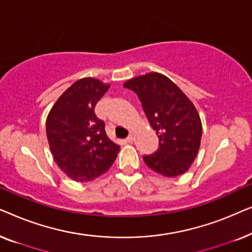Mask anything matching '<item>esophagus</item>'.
Listing matches in <instances>:
<instances>
[{
    "label": "esophagus",
    "mask_w": 252,
    "mask_h": 252,
    "mask_svg": "<svg viewBox=\"0 0 252 252\" xmlns=\"http://www.w3.org/2000/svg\"><path fill=\"white\" fill-rule=\"evenodd\" d=\"M126 141H127V142H128V143H132L133 141H134V135H132V134H130V135L126 139Z\"/></svg>",
    "instance_id": "1"
}]
</instances>
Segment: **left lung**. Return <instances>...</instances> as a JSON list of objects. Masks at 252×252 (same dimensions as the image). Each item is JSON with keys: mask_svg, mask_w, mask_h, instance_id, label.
I'll return each instance as SVG.
<instances>
[{"mask_svg": "<svg viewBox=\"0 0 252 252\" xmlns=\"http://www.w3.org/2000/svg\"><path fill=\"white\" fill-rule=\"evenodd\" d=\"M124 87L137 95L159 140L158 150L143 156L144 163L165 177L187 172L202 137L201 118L190 99L173 81L157 72L130 79Z\"/></svg>", "mask_w": 252, "mask_h": 252, "instance_id": "1", "label": "left lung"}]
</instances>
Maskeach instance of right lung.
I'll return each instance as SVG.
<instances>
[{
	"label": "right lung",
	"instance_id": "1",
	"mask_svg": "<svg viewBox=\"0 0 252 252\" xmlns=\"http://www.w3.org/2000/svg\"><path fill=\"white\" fill-rule=\"evenodd\" d=\"M110 85L94 78L75 81L57 99L46 123L54 159L68 178L94 180L111 167L119 146L106 136L95 106Z\"/></svg>",
	"mask_w": 252,
	"mask_h": 252
}]
</instances>
